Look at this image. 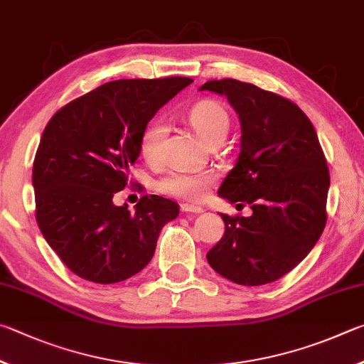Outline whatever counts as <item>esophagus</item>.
Returning <instances> with one entry per match:
<instances>
[{
	"label": "esophagus",
	"instance_id": "34e87169",
	"mask_svg": "<svg viewBox=\"0 0 364 364\" xmlns=\"http://www.w3.org/2000/svg\"><path fill=\"white\" fill-rule=\"evenodd\" d=\"M181 211L186 214H201L203 208L195 206V205H188V203H183V205H181Z\"/></svg>",
	"mask_w": 364,
	"mask_h": 364
}]
</instances>
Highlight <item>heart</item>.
<instances>
[{
	"mask_svg": "<svg viewBox=\"0 0 364 364\" xmlns=\"http://www.w3.org/2000/svg\"><path fill=\"white\" fill-rule=\"evenodd\" d=\"M190 124L193 126L196 134L205 140L213 142L214 139H225L230 118L224 107L215 100H201L195 104L188 112ZM166 136V124L163 119H153L140 136V155L149 163H156L161 156V146ZM213 176L208 172L201 174H186V172H171L158 182V190L164 195L177 196V198L200 200L205 195Z\"/></svg>",
	"mask_w": 364,
	"mask_h": 364,
	"instance_id": "heart-1",
	"label": "heart"
}]
</instances>
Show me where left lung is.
I'll return each instance as SVG.
<instances>
[{"label":"left lung","mask_w":364,"mask_h":364,"mask_svg":"<svg viewBox=\"0 0 364 364\" xmlns=\"http://www.w3.org/2000/svg\"><path fill=\"white\" fill-rule=\"evenodd\" d=\"M200 91L225 95L241 124L240 155L219 188L245 201L250 218L220 214L225 233L206 259L230 282H277L307 257L326 225L329 171L314 124L282 95L238 80L208 81Z\"/></svg>","instance_id":"obj_1"}]
</instances>
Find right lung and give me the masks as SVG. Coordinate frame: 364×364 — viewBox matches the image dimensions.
Here are the masks:
<instances>
[{
  "mask_svg": "<svg viewBox=\"0 0 364 364\" xmlns=\"http://www.w3.org/2000/svg\"><path fill=\"white\" fill-rule=\"evenodd\" d=\"M192 81L105 82L62 107L44 127L31 176L36 222L75 275L112 284L151 260L161 228L178 215L177 203L145 195L131 213L113 196L129 182L149 121Z\"/></svg>",
  "mask_w": 364,
  "mask_h": 364,
  "instance_id": "right-lung-1",
  "label": "right lung"
}]
</instances>
